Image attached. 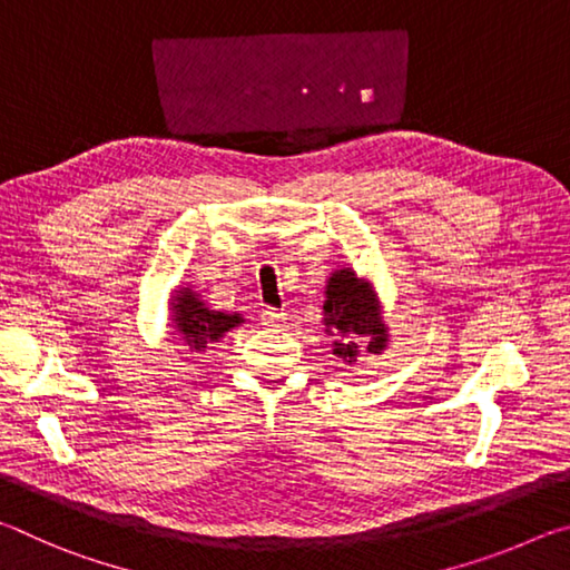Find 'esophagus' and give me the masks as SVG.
I'll return each mask as SVG.
<instances>
[{"label":"esophagus","instance_id":"34e87169","mask_svg":"<svg viewBox=\"0 0 570 570\" xmlns=\"http://www.w3.org/2000/svg\"><path fill=\"white\" fill-rule=\"evenodd\" d=\"M286 320V314L282 312V308H274V306H266L262 312V322L266 326H282Z\"/></svg>","mask_w":570,"mask_h":570}]
</instances>
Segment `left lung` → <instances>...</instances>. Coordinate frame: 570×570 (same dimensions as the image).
<instances>
[{
    "mask_svg": "<svg viewBox=\"0 0 570 570\" xmlns=\"http://www.w3.org/2000/svg\"><path fill=\"white\" fill-rule=\"evenodd\" d=\"M324 324L326 332L336 334L334 354H340L344 362H356L360 344L364 340L366 352L380 354L387 346V326H384L372 286L360 282L350 268L334 272L326 284L324 302Z\"/></svg>",
    "mask_w": 570,
    "mask_h": 570,
    "instance_id": "left-lung-1",
    "label": "left lung"
}]
</instances>
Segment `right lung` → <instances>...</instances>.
I'll use <instances>...</instances> for the list:
<instances>
[{
	"label": "right lung",
	"instance_id": "add662e5",
	"mask_svg": "<svg viewBox=\"0 0 570 570\" xmlns=\"http://www.w3.org/2000/svg\"><path fill=\"white\" fill-rule=\"evenodd\" d=\"M173 316H176L173 320L176 332L190 352H206L208 344L218 342L228 330L244 322L238 314L210 312L190 288H183L178 296H173Z\"/></svg>",
	"mask_w": 570,
	"mask_h": 570
}]
</instances>
